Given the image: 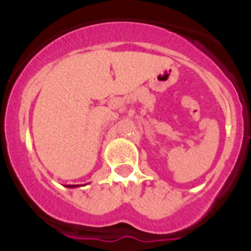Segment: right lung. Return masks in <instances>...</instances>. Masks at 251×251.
Instances as JSON below:
<instances>
[{
	"instance_id": "right-lung-1",
	"label": "right lung",
	"mask_w": 251,
	"mask_h": 251,
	"mask_svg": "<svg viewBox=\"0 0 251 251\" xmlns=\"http://www.w3.org/2000/svg\"><path fill=\"white\" fill-rule=\"evenodd\" d=\"M65 187H69V188H75V187H79L77 185H66Z\"/></svg>"
}]
</instances>
